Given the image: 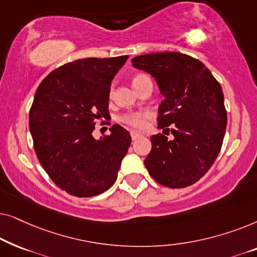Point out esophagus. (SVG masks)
<instances>
[{
	"label": "esophagus",
	"instance_id": "34e87169",
	"mask_svg": "<svg viewBox=\"0 0 257 257\" xmlns=\"http://www.w3.org/2000/svg\"><path fill=\"white\" fill-rule=\"evenodd\" d=\"M140 136H142V135H140L139 132H137V131H131V137H132V139H133V140L138 139Z\"/></svg>",
	"mask_w": 257,
	"mask_h": 257
}]
</instances>
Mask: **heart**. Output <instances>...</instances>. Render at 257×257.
Masks as SVG:
<instances>
[{
    "instance_id": "heart-1",
    "label": "heart",
    "mask_w": 257,
    "mask_h": 257,
    "mask_svg": "<svg viewBox=\"0 0 257 257\" xmlns=\"http://www.w3.org/2000/svg\"><path fill=\"white\" fill-rule=\"evenodd\" d=\"M144 77H147L146 75H143V73H140V75H137L133 77V80H132V84H135L140 80ZM150 117V113L149 112H130V113H126V114H122L120 117V121L124 122V124L131 126L133 128H143L144 126H145V121L146 119Z\"/></svg>"
}]
</instances>
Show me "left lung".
Returning a JSON list of instances; mask_svg holds the SVG:
<instances>
[{"instance_id": "left-lung-1", "label": "left lung", "mask_w": 257, "mask_h": 257, "mask_svg": "<svg viewBox=\"0 0 257 257\" xmlns=\"http://www.w3.org/2000/svg\"><path fill=\"white\" fill-rule=\"evenodd\" d=\"M132 65L156 79L164 100L158 127L174 138L152 136L145 166L158 184L184 188L195 184L212 167L222 146L227 111L220 83L202 62L180 52L137 56Z\"/></svg>"}]
</instances>
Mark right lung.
Wrapping results in <instances>:
<instances>
[{
  "mask_svg": "<svg viewBox=\"0 0 257 257\" xmlns=\"http://www.w3.org/2000/svg\"><path fill=\"white\" fill-rule=\"evenodd\" d=\"M128 56L84 58L51 71L37 87L29 113L34 149L59 188L78 198L107 191L117 179L131 136L120 125L99 140L92 132L107 119L110 86Z\"/></svg>",
  "mask_w": 257,
  "mask_h": 257,
  "instance_id": "obj_1",
  "label": "right lung"
}]
</instances>
